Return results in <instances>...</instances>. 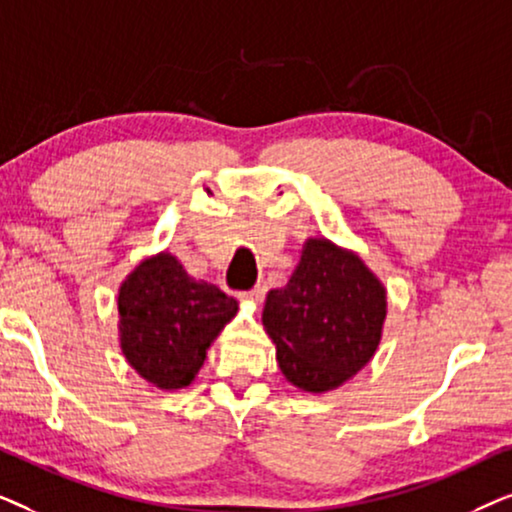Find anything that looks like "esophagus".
<instances>
[{"instance_id":"esophagus-1","label":"esophagus","mask_w":512,"mask_h":512,"mask_svg":"<svg viewBox=\"0 0 512 512\" xmlns=\"http://www.w3.org/2000/svg\"><path fill=\"white\" fill-rule=\"evenodd\" d=\"M265 291H268V286H265V284H256L251 291H244L242 298H244V300H254V303H261V300L265 298Z\"/></svg>"}]
</instances>
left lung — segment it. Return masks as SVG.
Instances as JSON below:
<instances>
[{
	"mask_svg": "<svg viewBox=\"0 0 512 512\" xmlns=\"http://www.w3.org/2000/svg\"><path fill=\"white\" fill-rule=\"evenodd\" d=\"M384 286L359 256L324 237L305 244L289 284L265 300L263 326L286 380L328 391L359 373L380 345Z\"/></svg>",
	"mask_w": 512,
	"mask_h": 512,
	"instance_id": "left-lung-1",
	"label": "left lung"
}]
</instances>
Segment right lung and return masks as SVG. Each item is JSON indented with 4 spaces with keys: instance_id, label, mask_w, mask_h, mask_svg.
<instances>
[{
    "instance_id": "1",
    "label": "right lung",
    "mask_w": 512,
    "mask_h": 512,
    "mask_svg": "<svg viewBox=\"0 0 512 512\" xmlns=\"http://www.w3.org/2000/svg\"><path fill=\"white\" fill-rule=\"evenodd\" d=\"M235 312L237 300L219 286L188 277L172 254L153 256L137 265L118 293L121 349L156 387H188Z\"/></svg>"
}]
</instances>
